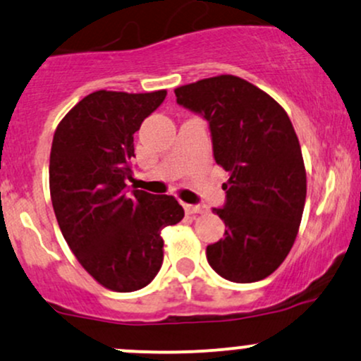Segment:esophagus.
Listing matches in <instances>:
<instances>
[{"label":"esophagus","instance_id":"esophagus-1","mask_svg":"<svg viewBox=\"0 0 361 361\" xmlns=\"http://www.w3.org/2000/svg\"><path fill=\"white\" fill-rule=\"evenodd\" d=\"M185 212L187 214H204L207 212V207L205 205H192V204H183Z\"/></svg>","mask_w":361,"mask_h":361}]
</instances>
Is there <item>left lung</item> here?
<instances>
[{
	"mask_svg": "<svg viewBox=\"0 0 361 361\" xmlns=\"http://www.w3.org/2000/svg\"><path fill=\"white\" fill-rule=\"evenodd\" d=\"M178 104L209 121L214 159L229 173L226 204L214 212L228 229L207 247L224 279H265L290 253L307 199V171L290 116L279 102L235 75L174 89Z\"/></svg>",
	"mask_w": 361,
	"mask_h": 361,
	"instance_id": "1",
	"label": "left lung"
}]
</instances>
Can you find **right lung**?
<instances>
[{
	"instance_id": "right-lung-1",
	"label": "right lung",
	"mask_w": 361,
	"mask_h": 361,
	"mask_svg": "<svg viewBox=\"0 0 361 361\" xmlns=\"http://www.w3.org/2000/svg\"><path fill=\"white\" fill-rule=\"evenodd\" d=\"M164 97L166 90H97L66 113L53 137L49 192L59 229L82 267L111 291L147 286L164 257L161 231L185 216L171 195L126 188L133 135Z\"/></svg>"
}]
</instances>
